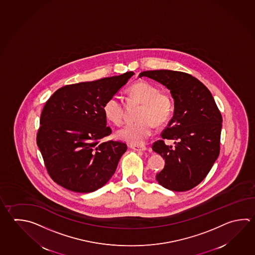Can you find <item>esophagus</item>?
I'll use <instances>...</instances> for the list:
<instances>
[{"instance_id":"34e87169","label":"esophagus","mask_w":255,"mask_h":255,"mask_svg":"<svg viewBox=\"0 0 255 255\" xmlns=\"http://www.w3.org/2000/svg\"><path fill=\"white\" fill-rule=\"evenodd\" d=\"M130 147L136 151H145L147 149V148L143 145H130Z\"/></svg>"}]
</instances>
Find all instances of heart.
<instances>
[{"label":"heart","mask_w":255,"mask_h":255,"mask_svg":"<svg viewBox=\"0 0 255 255\" xmlns=\"http://www.w3.org/2000/svg\"><path fill=\"white\" fill-rule=\"evenodd\" d=\"M129 94L141 103L140 120L129 123L117 131V137L131 145H140L152 133L154 125L162 126L170 118L173 103L167 93L159 91L158 87L148 82L139 81L129 88ZM107 120L119 125L124 121V108L118 96H111L103 106Z\"/></svg>","instance_id":"heart-1"}]
</instances>
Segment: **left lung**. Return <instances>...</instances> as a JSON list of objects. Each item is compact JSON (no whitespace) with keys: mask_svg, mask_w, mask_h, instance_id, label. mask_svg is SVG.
<instances>
[{"mask_svg":"<svg viewBox=\"0 0 255 255\" xmlns=\"http://www.w3.org/2000/svg\"><path fill=\"white\" fill-rule=\"evenodd\" d=\"M170 91L174 100L173 117L161 133L173 139L174 146L162 139L152 149L165 159L164 168L156 175L163 188L187 191L207 177L220 151L221 114L207 87L187 73L172 70L141 72Z\"/></svg>","mask_w":255,"mask_h":255,"instance_id":"left-lung-1","label":"left lung"}]
</instances>
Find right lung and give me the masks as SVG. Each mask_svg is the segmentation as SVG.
<instances>
[{
    "label": "right lung",
    "mask_w": 255,
    "mask_h": 255,
    "mask_svg": "<svg viewBox=\"0 0 255 255\" xmlns=\"http://www.w3.org/2000/svg\"><path fill=\"white\" fill-rule=\"evenodd\" d=\"M134 73L61 87L44 106L37 144L55 182L74 192H94L116 172L127 145L101 142L111 134L103 106Z\"/></svg>",
    "instance_id": "add662e5"
}]
</instances>
